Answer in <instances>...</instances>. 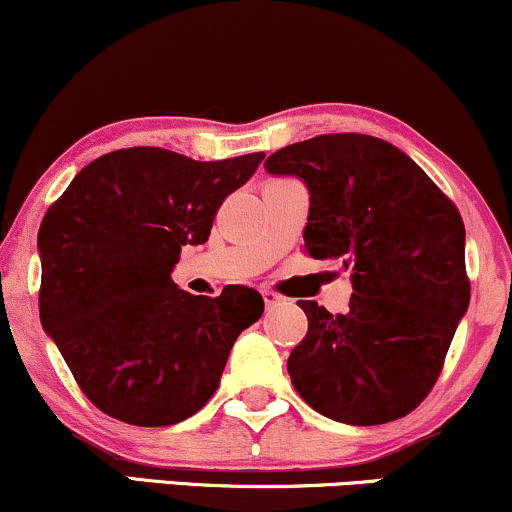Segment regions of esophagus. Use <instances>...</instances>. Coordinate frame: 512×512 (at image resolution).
<instances>
[{"mask_svg": "<svg viewBox=\"0 0 512 512\" xmlns=\"http://www.w3.org/2000/svg\"><path fill=\"white\" fill-rule=\"evenodd\" d=\"M262 298H264V305H267V308H274V305H279L281 301H284V298H281L279 293L269 291V289L262 291Z\"/></svg>", "mask_w": 512, "mask_h": 512, "instance_id": "esophagus-1", "label": "esophagus"}]
</instances>
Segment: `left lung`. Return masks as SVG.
Instances as JSON below:
<instances>
[{"mask_svg":"<svg viewBox=\"0 0 512 512\" xmlns=\"http://www.w3.org/2000/svg\"><path fill=\"white\" fill-rule=\"evenodd\" d=\"M264 168L308 187V255L354 272L344 315L298 301L308 334L286 363L293 387L342 424L402 419L436 385L467 313L460 211L404 151L368 134H320Z\"/></svg>","mask_w":512,"mask_h":512,"instance_id":"8db88e82","label":"left lung"}]
</instances>
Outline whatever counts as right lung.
I'll use <instances>...</instances> for the list:
<instances>
[{
    "label": "right lung",
    "mask_w": 512,
    "mask_h": 512,
    "mask_svg": "<svg viewBox=\"0 0 512 512\" xmlns=\"http://www.w3.org/2000/svg\"><path fill=\"white\" fill-rule=\"evenodd\" d=\"M262 158L110 151L79 170L43 216L40 322L103 414L170 426L216 392L238 334L260 320L264 301L245 286L192 296L170 272L182 245L207 243L221 202Z\"/></svg>",
    "instance_id": "add662e5"
}]
</instances>
